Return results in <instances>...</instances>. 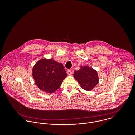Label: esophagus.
I'll list each match as a JSON object with an SVG mask.
<instances>
[{"instance_id":"obj_1","label":"esophagus","mask_w":135,"mask_h":135,"mask_svg":"<svg viewBox=\"0 0 135 135\" xmlns=\"http://www.w3.org/2000/svg\"><path fill=\"white\" fill-rule=\"evenodd\" d=\"M67 73H68V74L69 75H71L72 74V72L71 71V70H68L67 71Z\"/></svg>"}]
</instances>
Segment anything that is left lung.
Wrapping results in <instances>:
<instances>
[{"label": "left lung", "instance_id": "1", "mask_svg": "<svg viewBox=\"0 0 135 135\" xmlns=\"http://www.w3.org/2000/svg\"><path fill=\"white\" fill-rule=\"evenodd\" d=\"M74 77L77 80L81 88L88 91L92 90L99 81L96 71L87 66H81L80 70L75 71Z\"/></svg>", "mask_w": 135, "mask_h": 135}]
</instances>
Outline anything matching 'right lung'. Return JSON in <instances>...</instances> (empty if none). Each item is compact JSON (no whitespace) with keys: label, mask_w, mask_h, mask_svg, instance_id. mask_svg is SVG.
I'll use <instances>...</instances> for the list:
<instances>
[{"label":"right lung","mask_w":135,"mask_h":135,"mask_svg":"<svg viewBox=\"0 0 135 135\" xmlns=\"http://www.w3.org/2000/svg\"><path fill=\"white\" fill-rule=\"evenodd\" d=\"M67 75L63 64L53 59H41L33 69L36 85L40 89L48 93L56 91Z\"/></svg>","instance_id":"1"}]
</instances>
